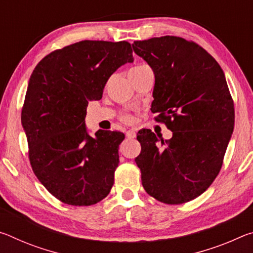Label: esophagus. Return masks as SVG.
Masks as SVG:
<instances>
[{"mask_svg":"<svg viewBox=\"0 0 253 253\" xmlns=\"http://www.w3.org/2000/svg\"><path fill=\"white\" fill-rule=\"evenodd\" d=\"M126 137L127 138H135L136 137V131L134 129H129L126 131Z\"/></svg>","mask_w":253,"mask_h":253,"instance_id":"1","label":"esophagus"}]
</instances>
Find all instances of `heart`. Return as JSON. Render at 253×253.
I'll return each mask as SVG.
<instances>
[{"label":"heart","instance_id":"b5f03b06","mask_svg":"<svg viewBox=\"0 0 253 253\" xmlns=\"http://www.w3.org/2000/svg\"><path fill=\"white\" fill-rule=\"evenodd\" d=\"M147 66L145 65H139V66H136V67H132L131 69L129 70V74H135V72H138L140 70H143L144 68H146ZM122 121L124 123H130L131 122V117L129 116V115H124V116L122 117Z\"/></svg>","mask_w":253,"mask_h":253}]
</instances>
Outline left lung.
<instances>
[{
  "mask_svg": "<svg viewBox=\"0 0 253 253\" xmlns=\"http://www.w3.org/2000/svg\"><path fill=\"white\" fill-rule=\"evenodd\" d=\"M134 52L155 76L151 110L173 131L158 139L138 131L135 162L147 193L182 204L209 188L219 174L234 128V105L219 63L202 46L179 37L134 41Z\"/></svg>",
  "mask_w": 253,
  "mask_h": 253,
  "instance_id": "left-lung-1",
  "label": "left lung"
}]
</instances>
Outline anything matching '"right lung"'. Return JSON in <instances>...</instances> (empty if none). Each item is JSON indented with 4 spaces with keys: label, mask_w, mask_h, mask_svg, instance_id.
<instances>
[{
    "label": "right lung",
    "mask_w": 253,
    "mask_h": 253,
    "mask_svg": "<svg viewBox=\"0 0 253 253\" xmlns=\"http://www.w3.org/2000/svg\"><path fill=\"white\" fill-rule=\"evenodd\" d=\"M126 41L84 40L55 50L30 77L21 122L32 169L54 198L84 207L109 194L125 135L88 134V102L100 100L105 84L119 67L132 62Z\"/></svg>",
    "instance_id": "add662e5"
}]
</instances>
